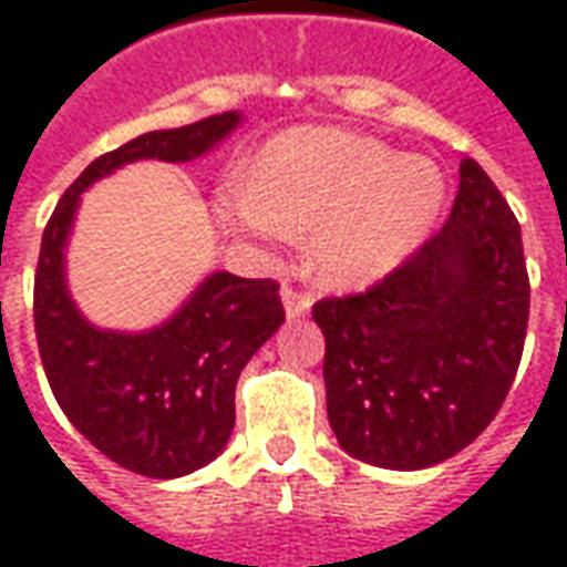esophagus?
I'll return each mask as SVG.
<instances>
[{"instance_id": "esophagus-1", "label": "esophagus", "mask_w": 567, "mask_h": 567, "mask_svg": "<svg viewBox=\"0 0 567 567\" xmlns=\"http://www.w3.org/2000/svg\"><path fill=\"white\" fill-rule=\"evenodd\" d=\"M282 307L288 319H300V316H307L309 309H312V297L300 295L295 288H282Z\"/></svg>"}]
</instances>
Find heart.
Masks as SVG:
<instances>
[{"mask_svg":"<svg viewBox=\"0 0 567 567\" xmlns=\"http://www.w3.org/2000/svg\"><path fill=\"white\" fill-rule=\"evenodd\" d=\"M446 178L422 154L331 127L288 130L255 173L224 187V218L264 243L309 230V260L328 285L355 288L406 260L437 221Z\"/></svg>","mask_w":567,"mask_h":567,"instance_id":"b5f03b06","label":"heart"}]
</instances>
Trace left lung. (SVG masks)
I'll return each instance as SVG.
<instances>
[{
	"label": "left lung",
	"mask_w": 567,
	"mask_h": 567,
	"mask_svg": "<svg viewBox=\"0 0 567 567\" xmlns=\"http://www.w3.org/2000/svg\"><path fill=\"white\" fill-rule=\"evenodd\" d=\"M440 234L355 297L312 307L333 437L352 458L422 471L462 452L511 392L528 328L523 234L464 157Z\"/></svg>",
	"instance_id": "obj_1"
}]
</instances>
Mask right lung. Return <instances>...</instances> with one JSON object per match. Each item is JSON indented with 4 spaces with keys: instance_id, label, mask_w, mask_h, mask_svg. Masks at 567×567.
<instances>
[{
    "instance_id": "add662e5",
    "label": "right lung",
    "mask_w": 567,
    "mask_h": 567,
    "mask_svg": "<svg viewBox=\"0 0 567 567\" xmlns=\"http://www.w3.org/2000/svg\"><path fill=\"white\" fill-rule=\"evenodd\" d=\"M239 124L243 112H224L109 151L72 182L44 227L35 337L51 392L69 422L133 474L175 480L221 455L234 434L239 370L282 328V300L270 279L212 270L161 324L145 331L93 324L66 276L81 194L130 163L199 161Z\"/></svg>"
}]
</instances>
